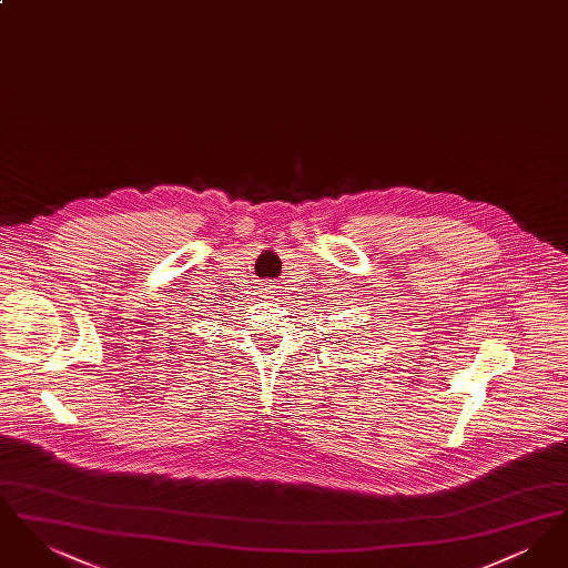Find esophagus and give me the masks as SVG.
<instances>
[{"label": "esophagus", "instance_id": "1", "mask_svg": "<svg viewBox=\"0 0 568 568\" xmlns=\"http://www.w3.org/2000/svg\"><path fill=\"white\" fill-rule=\"evenodd\" d=\"M276 292H278V287H276L274 283H271V285H264V294H266L268 300H272V297L276 296Z\"/></svg>", "mask_w": 568, "mask_h": 568}]
</instances>
